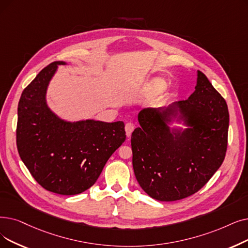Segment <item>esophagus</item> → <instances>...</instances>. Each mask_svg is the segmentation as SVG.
<instances>
[{
	"label": "esophagus",
	"mask_w": 248,
	"mask_h": 248,
	"mask_svg": "<svg viewBox=\"0 0 248 248\" xmlns=\"http://www.w3.org/2000/svg\"><path fill=\"white\" fill-rule=\"evenodd\" d=\"M134 128H135V125H134L132 123H127V124H125L124 130H125V134H126V137H127V138L131 137V135H132V133H133V131H134Z\"/></svg>",
	"instance_id": "34e87169"
}]
</instances>
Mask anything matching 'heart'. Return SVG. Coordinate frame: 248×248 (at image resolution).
Returning <instances> with one entry per match:
<instances>
[{
  "mask_svg": "<svg viewBox=\"0 0 248 248\" xmlns=\"http://www.w3.org/2000/svg\"><path fill=\"white\" fill-rule=\"evenodd\" d=\"M166 86V82L161 78H153L148 81L144 86V91L147 94H156L163 90Z\"/></svg>",
  "mask_w": 248,
  "mask_h": 248,
  "instance_id": "heart-1",
  "label": "heart"
}]
</instances>
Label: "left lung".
Segmentation results:
<instances>
[{"instance_id": "obj_1", "label": "left lung", "mask_w": 248, "mask_h": 248, "mask_svg": "<svg viewBox=\"0 0 248 248\" xmlns=\"http://www.w3.org/2000/svg\"><path fill=\"white\" fill-rule=\"evenodd\" d=\"M132 134L133 167L144 191L173 202L200 190L222 165L228 142V106L206 75L186 100L138 114ZM173 121L187 127L170 128Z\"/></svg>"}]
</instances>
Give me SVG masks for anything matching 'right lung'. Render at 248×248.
I'll return each instance as SVG.
<instances>
[{
	"label": "right lung",
	"instance_id": "right-lung-1",
	"mask_svg": "<svg viewBox=\"0 0 248 248\" xmlns=\"http://www.w3.org/2000/svg\"><path fill=\"white\" fill-rule=\"evenodd\" d=\"M59 64L42 69L18 104L17 148L38 184L63 196L78 195L98 179L107 160L125 140L124 122H67L46 103L48 84Z\"/></svg>",
	"mask_w": 248,
	"mask_h": 248
}]
</instances>
